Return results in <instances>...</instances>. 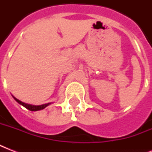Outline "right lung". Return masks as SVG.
<instances>
[{
    "label": "right lung",
    "instance_id": "1",
    "mask_svg": "<svg viewBox=\"0 0 152 152\" xmlns=\"http://www.w3.org/2000/svg\"><path fill=\"white\" fill-rule=\"evenodd\" d=\"M13 99L15 100V101L17 102L18 103L20 104V105H22L23 106H24L25 108H27V110H29L31 111H38V110H43L46 107V106H48L49 105H50L52 102H49V103H46V104H42V105H31V104H28V103H25L23 102H21L20 100L17 99L16 98H15L12 95Z\"/></svg>",
    "mask_w": 152,
    "mask_h": 152
}]
</instances>
